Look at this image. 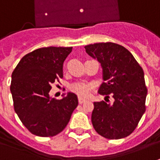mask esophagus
I'll list each match as a JSON object with an SVG mask.
<instances>
[{"label": "esophagus", "mask_w": 160, "mask_h": 160, "mask_svg": "<svg viewBox=\"0 0 160 160\" xmlns=\"http://www.w3.org/2000/svg\"><path fill=\"white\" fill-rule=\"evenodd\" d=\"M78 100H79V103L80 104L84 103V102L86 101V99H84V98H82V97H79V98H78Z\"/></svg>", "instance_id": "1"}]
</instances>
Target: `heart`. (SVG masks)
<instances>
[{"label":"heart","mask_w":160,"mask_h":160,"mask_svg":"<svg viewBox=\"0 0 160 160\" xmlns=\"http://www.w3.org/2000/svg\"><path fill=\"white\" fill-rule=\"evenodd\" d=\"M71 90L81 97H88L92 90V86L90 84L77 82L71 86Z\"/></svg>","instance_id":"b5f03b06"}]
</instances>
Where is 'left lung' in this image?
Here are the masks:
<instances>
[{"label": "left lung", "mask_w": 160, "mask_h": 160, "mask_svg": "<svg viewBox=\"0 0 160 160\" xmlns=\"http://www.w3.org/2000/svg\"><path fill=\"white\" fill-rule=\"evenodd\" d=\"M86 52L97 59L103 69L99 93L114 99L112 104L94 102L92 123L95 131L109 139L126 138L135 130L146 112L144 71L133 55L122 46L101 42L85 47Z\"/></svg>", "instance_id": "8db88e82"}]
</instances>
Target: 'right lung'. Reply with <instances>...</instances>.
Instances as JSON below:
<instances>
[{
	"instance_id": "right-lung-1",
	"label": "right lung",
	"mask_w": 160,
	"mask_h": 160,
	"mask_svg": "<svg viewBox=\"0 0 160 160\" xmlns=\"http://www.w3.org/2000/svg\"><path fill=\"white\" fill-rule=\"evenodd\" d=\"M72 47L41 48L26 54L12 73L10 91L19 119L31 133L53 137L64 130L78 98L68 92L61 99L49 96L51 85L63 77V63Z\"/></svg>"
}]
</instances>
